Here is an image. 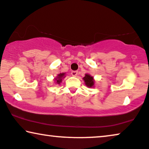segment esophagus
<instances>
[{
	"instance_id": "1",
	"label": "esophagus",
	"mask_w": 149,
	"mask_h": 149,
	"mask_svg": "<svg viewBox=\"0 0 149 149\" xmlns=\"http://www.w3.org/2000/svg\"><path fill=\"white\" fill-rule=\"evenodd\" d=\"M71 75H72V76H74V77L77 76V75H78V71H71Z\"/></svg>"
}]
</instances>
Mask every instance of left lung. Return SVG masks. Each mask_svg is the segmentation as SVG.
I'll use <instances>...</instances> for the list:
<instances>
[{"label": "left lung", "mask_w": 149, "mask_h": 149, "mask_svg": "<svg viewBox=\"0 0 149 149\" xmlns=\"http://www.w3.org/2000/svg\"><path fill=\"white\" fill-rule=\"evenodd\" d=\"M83 80L85 83V85L88 88H93L95 87V81L94 80V78L92 76H91L89 73H86L84 78H83Z\"/></svg>", "instance_id": "8db88e82"}]
</instances>
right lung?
<instances>
[{"mask_svg":"<svg viewBox=\"0 0 149 149\" xmlns=\"http://www.w3.org/2000/svg\"><path fill=\"white\" fill-rule=\"evenodd\" d=\"M65 73H60L59 74L57 75V76L56 78H54V83L57 84H60L61 82H62L63 79H64L65 77Z\"/></svg>","mask_w":149,"mask_h":149,"instance_id":"add662e5","label":"right lung"}]
</instances>
